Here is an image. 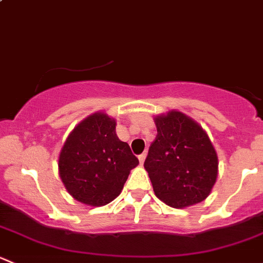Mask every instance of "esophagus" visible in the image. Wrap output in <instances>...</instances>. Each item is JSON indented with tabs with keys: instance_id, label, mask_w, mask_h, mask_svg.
<instances>
[{
	"instance_id": "34e87169",
	"label": "esophagus",
	"mask_w": 263,
	"mask_h": 263,
	"mask_svg": "<svg viewBox=\"0 0 263 263\" xmlns=\"http://www.w3.org/2000/svg\"><path fill=\"white\" fill-rule=\"evenodd\" d=\"M145 159H146V154H141V155H139V160H140V164H144L145 163Z\"/></svg>"
}]
</instances>
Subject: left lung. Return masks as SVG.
<instances>
[{"instance_id": "obj_1", "label": "left lung", "mask_w": 263, "mask_h": 263, "mask_svg": "<svg viewBox=\"0 0 263 263\" xmlns=\"http://www.w3.org/2000/svg\"><path fill=\"white\" fill-rule=\"evenodd\" d=\"M154 122L158 135L144 166L156 197L176 209L206 200L219 174V159L209 135L176 109L155 116Z\"/></svg>"}]
</instances>
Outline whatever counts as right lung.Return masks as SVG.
<instances>
[{
  "mask_svg": "<svg viewBox=\"0 0 263 263\" xmlns=\"http://www.w3.org/2000/svg\"><path fill=\"white\" fill-rule=\"evenodd\" d=\"M116 119L95 112L70 132L58 156V173L67 192L87 206H104L123 190L139 165L127 142L116 134Z\"/></svg>",
  "mask_w": 263,
  "mask_h": 263,
  "instance_id": "add662e5",
  "label": "right lung"
}]
</instances>
